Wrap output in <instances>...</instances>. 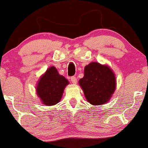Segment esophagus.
<instances>
[{
  "instance_id": "1",
  "label": "esophagus",
  "mask_w": 148,
  "mask_h": 148,
  "mask_svg": "<svg viewBox=\"0 0 148 148\" xmlns=\"http://www.w3.org/2000/svg\"><path fill=\"white\" fill-rule=\"evenodd\" d=\"M71 81L73 84H76L77 83V79H76V76H72L71 77Z\"/></svg>"
}]
</instances>
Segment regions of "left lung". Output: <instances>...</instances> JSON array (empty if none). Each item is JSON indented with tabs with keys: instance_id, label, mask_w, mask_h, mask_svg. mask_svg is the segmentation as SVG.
<instances>
[{
	"instance_id": "left-lung-1",
	"label": "left lung",
	"mask_w": 148,
	"mask_h": 148,
	"mask_svg": "<svg viewBox=\"0 0 148 148\" xmlns=\"http://www.w3.org/2000/svg\"><path fill=\"white\" fill-rule=\"evenodd\" d=\"M86 99L91 104H104L116 89V79L109 66L92 62L84 68V76L79 81Z\"/></svg>"
}]
</instances>
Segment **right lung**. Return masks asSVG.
Here are the masks:
<instances>
[{
  "instance_id": "1",
  "label": "right lung",
  "mask_w": 148,
  "mask_h": 148,
  "mask_svg": "<svg viewBox=\"0 0 148 148\" xmlns=\"http://www.w3.org/2000/svg\"><path fill=\"white\" fill-rule=\"evenodd\" d=\"M68 80L59 74L54 66L49 67L40 76L36 86V92L40 101L46 106H53L60 101Z\"/></svg>"
}]
</instances>
